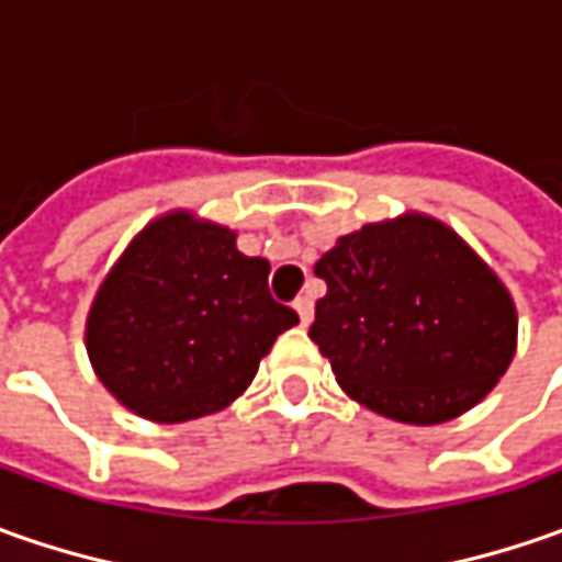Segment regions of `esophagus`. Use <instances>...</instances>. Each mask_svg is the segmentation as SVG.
Instances as JSON below:
<instances>
[{
	"label": "esophagus",
	"instance_id": "1",
	"mask_svg": "<svg viewBox=\"0 0 562 562\" xmlns=\"http://www.w3.org/2000/svg\"><path fill=\"white\" fill-rule=\"evenodd\" d=\"M293 310H296V315H300V322H303V325H310V322H313V313H315L313 296H296Z\"/></svg>",
	"mask_w": 562,
	"mask_h": 562
}]
</instances>
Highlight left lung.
I'll return each mask as SVG.
<instances>
[{
  "label": "left lung",
  "mask_w": 562,
  "mask_h": 562,
  "mask_svg": "<svg viewBox=\"0 0 562 562\" xmlns=\"http://www.w3.org/2000/svg\"><path fill=\"white\" fill-rule=\"evenodd\" d=\"M328 293L310 337L337 384L406 425L463 416L516 353V306L457 231L419 212L340 237L318 262Z\"/></svg>",
  "instance_id": "obj_1"
}]
</instances>
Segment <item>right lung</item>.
<instances>
[{"mask_svg": "<svg viewBox=\"0 0 562 562\" xmlns=\"http://www.w3.org/2000/svg\"><path fill=\"white\" fill-rule=\"evenodd\" d=\"M300 322L269 293V262L193 212H168L127 244L87 315V353L109 394L175 425L225 409Z\"/></svg>", "mask_w": 562, "mask_h": 562, "instance_id": "1", "label": "right lung"}]
</instances>
